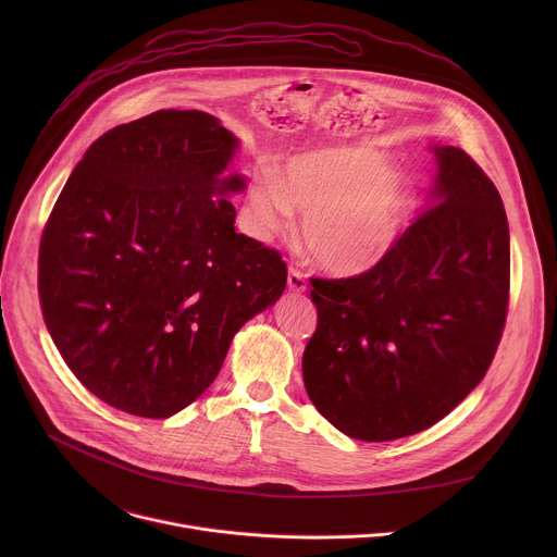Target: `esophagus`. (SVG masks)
Returning <instances> with one entry per match:
<instances>
[{
    "label": "esophagus",
    "instance_id": "34e87169",
    "mask_svg": "<svg viewBox=\"0 0 557 557\" xmlns=\"http://www.w3.org/2000/svg\"><path fill=\"white\" fill-rule=\"evenodd\" d=\"M288 288H290L293 293H304V290H306V277H304V273H301L299 269H295V267L288 269Z\"/></svg>",
    "mask_w": 557,
    "mask_h": 557
}]
</instances>
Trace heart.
<instances>
[{"mask_svg":"<svg viewBox=\"0 0 557 557\" xmlns=\"http://www.w3.org/2000/svg\"><path fill=\"white\" fill-rule=\"evenodd\" d=\"M414 200L406 174L368 145L304 151L280 178L258 176L249 205L262 228H282L304 211V245L317 267L355 277L381 264L399 243Z\"/></svg>","mask_w":557,"mask_h":557,"instance_id":"heart-1","label":"heart"}]
</instances>
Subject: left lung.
Instances as JSON below:
<instances>
[{"label": "left lung", "mask_w": 557, "mask_h": 557, "mask_svg": "<svg viewBox=\"0 0 557 557\" xmlns=\"http://www.w3.org/2000/svg\"><path fill=\"white\" fill-rule=\"evenodd\" d=\"M432 153L430 200L387 258L357 277L312 280L304 385L350 438L383 443L438 423L483 381L505 329L503 198L460 147Z\"/></svg>", "instance_id": "8db88e82"}]
</instances>
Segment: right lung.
Instances as JSON below:
<instances>
[{
    "mask_svg": "<svg viewBox=\"0 0 557 557\" xmlns=\"http://www.w3.org/2000/svg\"><path fill=\"white\" fill-rule=\"evenodd\" d=\"M237 140L200 110H158L95 140L41 235L39 299L67 368L108 406L168 419L213 383L286 264L235 233Z\"/></svg>",
    "mask_w": 557,
    "mask_h": 557,
    "instance_id": "obj_1",
    "label": "right lung"
}]
</instances>
